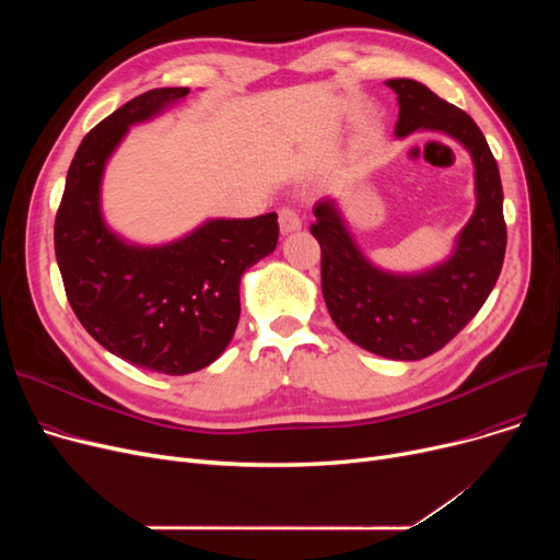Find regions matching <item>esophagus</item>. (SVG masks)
Listing matches in <instances>:
<instances>
[{"label": "esophagus", "mask_w": 560, "mask_h": 560, "mask_svg": "<svg viewBox=\"0 0 560 560\" xmlns=\"http://www.w3.org/2000/svg\"><path fill=\"white\" fill-rule=\"evenodd\" d=\"M302 226V220L298 215V211L288 209V206H283V209L279 211V229L281 233H290V231H298Z\"/></svg>", "instance_id": "34e87169"}]
</instances>
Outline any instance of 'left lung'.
Listing matches in <instances>:
<instances>
[{
    "label": "left lung",
    "instance_id": "1",
    "mask_svg": "<svg viewBox=\"0 0 560 560\" xmlns=\"http://www.w3.org/2000/svg\"><path fill=\"white\" fill-rule=\"evenodd\" d=\"M386 83L399 100L397 136L445 131L475 159L477 211L460 233L456 254L418 277L374 270L351 243L331 199L313 206L311 233L322 249V295L336 327L372 354L420 361L443 349L494 288L506 254L504 192L497 161L472 117L413 79Z\"/></svg>",
    "mask_w": 560,
    "mask_h": 560
}]
</instances>
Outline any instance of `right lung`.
Wrapping results in <instances>:
<instances>
[{
  "label": "right lung",
  "mask_w": 560,
  "mask_h": 560,
  "mask_svg": "<svg viewBox=\"0 0 560 560\" xmlns=\"http://www.w3.org/2000/svg\"><path fill=\"white\" fill-rule=\"evenodd\" d=\"M188 88H156L85 133L68 170L54 222V249L68 302L110 354L161 374L211 365L241 317V277L275 252L277 213L213 220L165 247H129L104 226L100 179L127 127Z\"/></svg>",
  "instance_id": "right-lung-1"
}]
</instances>
